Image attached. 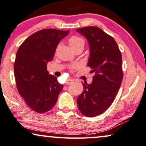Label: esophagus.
<instances>
[{"instance_id":"esophagus-1","label":"esophagus","mask_w":146,"mask_h":146,"mask_svg":"<svg viewBox=\"0 0 146 146\" xmlns=\"http://www.w3.org/2000/svg\"><path fill=\"white\" fill-rule=\"evenodd\" d=\"M73 82V79H67V81H66V82H65V83L67 85H69V84H70V83H72Z\"/></svg>"}]
</instances>
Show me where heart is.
<instances>
[{
	"mask_svg": "<svg viewBox=\"0 0 146 146\" xmlns=\"http://www.w3.org/2000/svg\"><path fill=\"white\" fill-rule=\"evenodd\" d=\"M69 44L72 48H74L79 46H84L85 41L82 38L77 36H73L69 38Z\"/></svg>",
	"mask_w": 146,
	"mask_h": 146,
	"instance_id": "b5f03b06",
	"label": "heart"
}]
</instances>
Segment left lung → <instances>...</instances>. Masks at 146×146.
I'll list each match as a JSON object with an SVG mask.
<instances>
[{
    "label": "left lung",
    "mask_w": 146,
    "mask_h": 146,
    "mask_svg": "<svg viewBox=\"0 0 146 146\" xmlns=\"http://www.w3.org/2000/svg\"><path fill=\"white\" fill-rule=\"evenodd\" d=\"M89 46V67L96 73L90 84L83 83L77 100L80 111L87 117L100 115L110 108L123 79L122 57L114 38L97 27L77 29Z\"/></svg>",
    "instance_id": "left-lung-1"
}]
</instances>
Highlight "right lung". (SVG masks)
Instances as JSON below:
<instances>
[{"label":"right lung","mask_w":146,"mask_h":146,"mask_svg":"<svg viewBox=\"0 0 146 146\" xmlns=\"http://www.w3.org/2000/svg\"><path fill=\"white\" fill-rule=\"evenodd\" d=\"M69 31L43 29L27 38L19 46L14 64L15 77L19 94L37 113L51 110L63 85L49 75L46 64L51 61L58 44Z\"/></svg>","instance_id":"add662e5"}]
</instances>
